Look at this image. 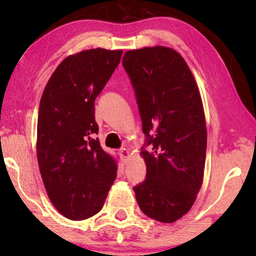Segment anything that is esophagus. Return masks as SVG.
<instances>
[{
	"instance_id": "obj_1",
	"label": "esophagus",
	"mask_w": 256,
	"mask_h": 256,
	"mask_svg": "<svg viewBox=\"0 0 256 256\" xmlns=\"http://www.w3.org/2000/svg\"><path fill=\"white\" fill-rule=\"evenodd\" d=\"M129 155H130V152H129L128 149H126V148L120 149V156H121V158H122V160H124V162H126V160H128Z\"/></svg>"
}]
</instances>
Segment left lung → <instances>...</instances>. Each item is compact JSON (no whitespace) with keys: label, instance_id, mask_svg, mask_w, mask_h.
Masks as SVG:
<instances>
[{"label":"left lung","instance_id":"obj_1","mask_svg":"<svg viewBox=\"0 0 256 256\" xmlns=\"http://www.w3.org/2000/svg\"><path fill=\"white\" fill-rule=\"evenodd\" d=\"M143 132L146 178L134 188L146 216L174 222L190 211L204 180L208 129L197 82L186 62L166 46L124 54Z\"/></svg>","mask_w":256,"mask_h":256}]
</instances>
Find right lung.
Returning a JSON list of instances; mask_svg holds the SVG:
<instances>
[{
    "mask_svg": "<svg viewBox=\"0 0 256 256\" xmlns=\"http://www.w3.org/2000/svg\"><path fill=\"white\" fill-rule=\"evenodd\" d=\"M122 50L90 48L66 57L45 86L37 122V160L45 190L59 213L90 218L102 208L118 162L101 148L94 115Z\"/></svg>",
    "mask_w": 256,
    "mask_h": 256,
    "instance_id": "right-lung-1",
    "label": "right lung"
}]
</instances>
